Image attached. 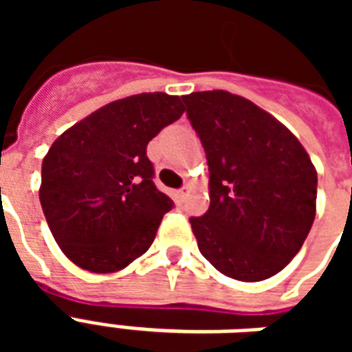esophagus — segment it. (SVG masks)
Masks as SVG:
<instances>
[{
  "mask_svg": "<svg viewBox=\"0 0 352 352\" xmlns=\"http://www.w3.org/2000/svg\"><path fill=\"white\" fill-rule=\"evenodd\" d=\"M188 194H190V186H188V184H184L183 188H179V190H177V198L186 199V196H188Z\"/></svg>",
  "mask_w": 352,
  "mask_h": 352,
  "instance_id": "obj_1",
  "label": "esophagus"
}]
</instances>
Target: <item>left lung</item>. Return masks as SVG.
Wrapping results in <instances>:
<instances>
[{
	"label": "left lung",
	"instance_id": "obj_1",
	"mask_svg": "<svg viewBox=\"0 0 352 352\" xmlns=\"http://www.w3.org/2000/svg\"><path fill=\"white\" fill-rule=\"evenodd\" d=\"M209 166V209L190 217L199 252L224 275L254 283L279 273L315 221L317 171L290 131L224 90L183 96Z\"/></svg>",
	"mask_w": 352,
	"mask_h": 352
}]
</instances>
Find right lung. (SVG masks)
Returning a JSON list of instances; mask_svg holds the SVG:
<instances>
[{
  "label": "right lung",
  "mask_w": 352,
  "mask_h": 352,
  "mask_svg": "<svg viewBox=\"0 0 352 352\" xmlns=\"http://www.w3.org/2000/svg\"><path fill=\"white\" fill-rule=\"evenodd\" d=\"M183 98L148 92L113 101L65 130L43 160V213L73 264L122 270L153 245L173 201L154 184L146 145L184 113Z\"/></svg>",
  "instance_id": "right-lung-1"
}]
</instances>
